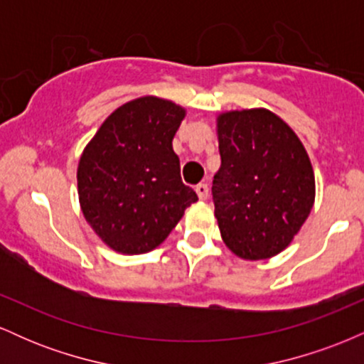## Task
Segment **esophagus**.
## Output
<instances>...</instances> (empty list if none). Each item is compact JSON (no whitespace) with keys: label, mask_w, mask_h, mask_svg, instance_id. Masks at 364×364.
I'll return each instance as SVG.
<instances>
[{"label":"esophagus","mask_w":364,"mask_h":364,"mask_svg":"<svg viewBox=\"0 0 364 364\" xmlns=\"http://www.w3.org/2000/svg\"><path fill=\"white\" fill-rule=\"evenodd\" d=\"M195 191H196V195H198L200 200H207V196H208V186L205 185V183H200V185H196Z\"/></svg>","instance_id":"obj_1"}]
</instances>
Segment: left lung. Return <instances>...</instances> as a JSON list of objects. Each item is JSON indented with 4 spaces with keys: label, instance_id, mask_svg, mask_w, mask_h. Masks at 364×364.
<instances>
[{
    "label": "left lung",
    "instance_id": "8db88e82",
    "mask_svg": "<svg viewBox=\"0 0 364 364\" xmlns=\"http://www.w3.org/2000/svg\"><path fill=\"white\" fill-rule=\"evenodd\" d=\"M217 140L212 195L223 241L243 260L272 258L291 245L315 203L306 149L265 107L220 112Z\"/></svg>",
    "mask_w": 364,
    "mask_h": 364
}]
</instances>
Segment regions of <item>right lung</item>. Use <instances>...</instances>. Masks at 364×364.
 <instances>
[{
  "label": "right lung",
  "instance_id": "obj_1",
  "mask_svg": "<svg viewBox=\"0 0 364 364\" xmlns=\"http://www.w3.org/2000/svg\"><path fill=\"white\" fill-rule=\"evenodd\" d=\"M186 116L145 95L107 116L77 169L83 217L104 245L123 255L157 248L198 196L183 185L173 139Z\"/></svg>",
  "mask_w": 364,
  "mask_h": 364
}]
</instances>
